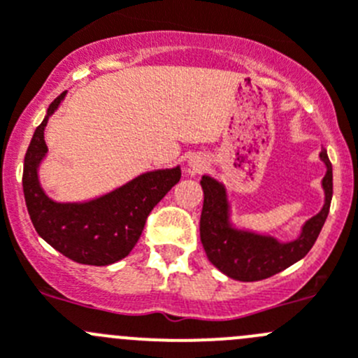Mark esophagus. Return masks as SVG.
Listing matches in <instances>:
<instances>
[{
	"label": "esophagus",
	"mask_w": 358,
	"mask_h": 358,
	"mask_svg": "<svg viewBox=\"0 0 358 358\" xmlns=\"http://www.w3.org/2000/svg\"><path fill=\"white\" fill-rule=\"evenodd\" d=\"M188 165L193 172H202V170L206 169L207 162H206V158H203V155H199V152H196V155L189 156Z\"/></svg>",
	"instance_id": "1"
}]
</instances>
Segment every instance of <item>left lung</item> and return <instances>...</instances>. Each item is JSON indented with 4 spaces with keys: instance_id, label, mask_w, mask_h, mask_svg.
<instances>
[{
    "instance_id": "1",
    "label": "left lung",
    "mask_w": 358,
    "mask_h": 358,
    "mask_svg": "<svg viewBox=\"0 0 358 358\" xmlns=\"http://www.w3.org/2000/svg\"><path fill=\"white\" fill-rule=\"evenodd\" d=\"M320 159L327 166L322 181L325 203L316 216L306 221L301 236L290 243H279L271 236L234 228L230 223L227 189L216 179L203 176L200 181L203 189L200 241L210 264L237 281H260L304 258L322 232L332 200V165L325 149L320 152Z\"/></svg>"
}]
</instances>
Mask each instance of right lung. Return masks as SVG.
Here are the masks:
<instances>
[{
	"label": "right lung",
	"instance_id": "obj_1",
	"mask_svg": "<svg viewBox=\"0 0 358 358\" xmlns=\"http://www.w3.org/2000/svg\"><path fill=\"white\" fill-rule=\"evenodd\" d=\"M64 94L49 105L24 156L26 207L38 236L61 255L77 264L110 265L130 255L152 207L181 179V169L145 172L90 202H54L40 186L38 166L47 155L43 130Z\"/></svg>",
	"mask_w": 358,
	"mask_h": 358
}]
</instances>
